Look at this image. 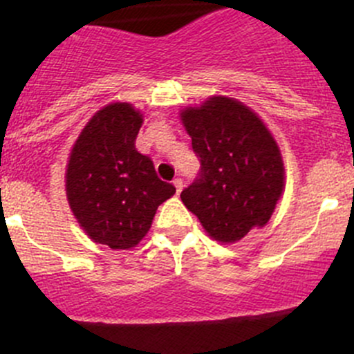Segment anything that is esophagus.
<instances>
[{"mask_svg":"<svg viewBox=\"0 0 354 354\" xmlns=\"http://www.w3.org/2000/svg\"><path fill=\"white\" fill-rule=\"evenodd\" d=\"M174 185H176V191H177V194H180L182 187H184V182H182V178H176V180H174Z\"/></svg>","mask_w":354,"mask_h":354,"instance_id":"obj_1","label":"esophagus"}]
</instances>
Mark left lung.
<instances>
[{"label": "left lung", "mask_w": 354, "mask_h": 354, "mask_svg": "<svg viewBox=\"0 0 354 354\" xmlns=\"http://www.w3.org/2000/svg\"><path fill=\"white\" fill-rule=\"evenodd\" d=\"M201 172L180 194L213 240L235 243L262 228L285 191V163L262 119L242 102L213 95L180 111Z\"/></svg>", "instance_id": "1"}]
</instances>
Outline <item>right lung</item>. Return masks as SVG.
I'll return each mask as SVG.
<instances>
[{"mask_svg":"<svg viewBox=\"0 0 354 354\" xmlns=\"http://www.w3.org/2000/svg\"><path fill=\"white\" fill-rule=\"evenodd\" d=\"M143 114L112 102L92 115L73 145L66 165V198L80 227L114 250L136 247L156 209L176 194L160 180L150 156L134 147Z\"/></svg>","mask_w":354,"mask_h":354,"instance_id":"right-lung-1","label":"right lung"}]
</instances>
